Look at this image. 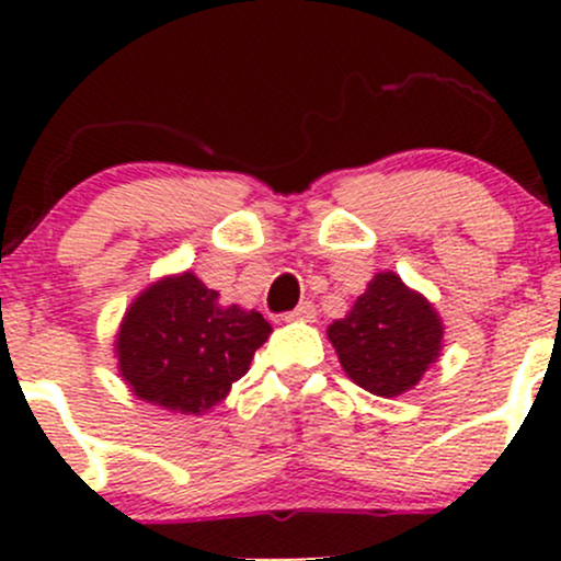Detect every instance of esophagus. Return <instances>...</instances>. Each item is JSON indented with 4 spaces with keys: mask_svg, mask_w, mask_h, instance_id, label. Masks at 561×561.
I'll return each mask as SVG.
<instances>
[{
    "mask_svg": "<svg viewBox=\"0 0 561 561\" xmlns=\"http://www.w3.org/2000/svg\"><path fill=\"white\" fill-rule=\"evenodd\" d=\"M314 317H317L314 304L307 301V304H301L298 309H293V312H287L285 320L287 322H314Z\"/></svg>",
    "mask_w": 561,
    "mask_h": 561,
    "instance_id": "1",
    "label": "esophagus"
}]
</instances>
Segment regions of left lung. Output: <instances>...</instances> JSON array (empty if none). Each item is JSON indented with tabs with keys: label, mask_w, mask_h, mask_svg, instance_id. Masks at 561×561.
Instances as JSON below:
<instances>
[{
	"label": "left lung",
	"mask_w": 561,
	"mask_h": 561,
	"mask_svg": "<svg viewBox=\"0 0 561 561\" xmlns=\"http://www.w3.org/2000/svg\"><path fill=\"white\" fill-rule=\"evenodd\" d=\"M437 309L399 274L380 271L342 320L328 325L344 375L369 393L393 399L423 380L443 355Z\"/></svg>",
	"instance_id": "8db88e82"
}]
</instances>
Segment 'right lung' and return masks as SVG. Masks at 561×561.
I'll list each match as a JSON object with an SVG mask.
<instances>
[{
    "label": "right lung",
    "instance_id": "1",
    "mask_svg": "<svg viewBox=\"0 0 561 561\" xmlns=\"http://www.w3.org/2000/svg\"><path fill=\"white\" fill-rule=\"evenodd\" d=\"M274 328L254 309L222 304L192 271L151 282L118 322V375L146 404L203 415L228 399Z\"/></svg>",
    "mask_w": 561,
    "mask_h": 561
}]
</instances>
